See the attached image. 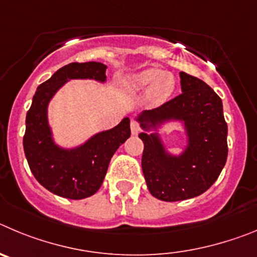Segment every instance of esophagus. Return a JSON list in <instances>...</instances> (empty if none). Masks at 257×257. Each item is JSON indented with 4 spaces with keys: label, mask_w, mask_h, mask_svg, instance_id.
Instances as JSON below:
<instances>
[{
    "label": "esophagus",
    "mask_w": 257,
    "mask_h": 257,
    "mask_svg": "<svg viewBox=\"0 0 257 257\" xmlns=\"http://www.w3.org/2000/svg\"><path fill=\"white\" fill-rule=\"evenodd\" d=\"M131 131H132V134H138L140 133V125H138L137 121H134V120H132L131 121Z\"/></svg>",
    "instance_id": "esophagus-1"
}]
</instances>
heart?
Wrapping results in <instances>:
<instances>
[{
  "label": "heart",
  "instance_id": "obj_1",
  "mask_svg": "<svg viewBox=\"0 0 257 257\" xmlns=\"http://www.w3.org/2000/svg\"><path fill=\"white\" fill-rule=\"evenodd\" d=\"M175 78L172 73L157 68H147L128 74L121 80V88L128 94L147 92L152 105H163L170 98L175 89Z\"/></svg>",
  "mask_w": 257,
  "mask_h": 257
}]
</instances>
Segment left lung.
Instances as JSON below:
<instances>
[{
  "label": "left lung",
  "instance_id": "8db88e82",
  "mask_svg": "<svg viewBox=\"0 0 257 257\" xmlns=\"http://www.w3.org/2000/svg\"><path fill=\"white\" fill-rule=\"evenodd\" d=\"M182 94L136 120L143 129L142 170L149 191L166 202L182 201L207 191L225 165L228 156L223 102L205 82L180 71ZM178 122L184 128L186 146L179 154L168 150L160 131Z\"/></svg>",
  "mask_w": 257,
  "mask_h": 257
}]
</instances>
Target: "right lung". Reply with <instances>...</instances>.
<instances>
[{"instance_id":"obj_1","label":"right lung","mask_w":257,"mask_h":257,"mask_svg":"<svg viewBox=\"0 0 257 257\" xmlns=\"http://www.w3.org/2000/svg\"><path fill=\"white\" fill-rule=\"evenodd\" d=\"M102 62H71L38 85L25 119L23 140L25 157L32 173L46 189L70 200L94 195L107 172L108 164L120 146L131 137V120L124 117L116 126L98 132L74 147L56 143L48 121V105L69 80L106 82Z\"/></svg>"}]
</instances>
